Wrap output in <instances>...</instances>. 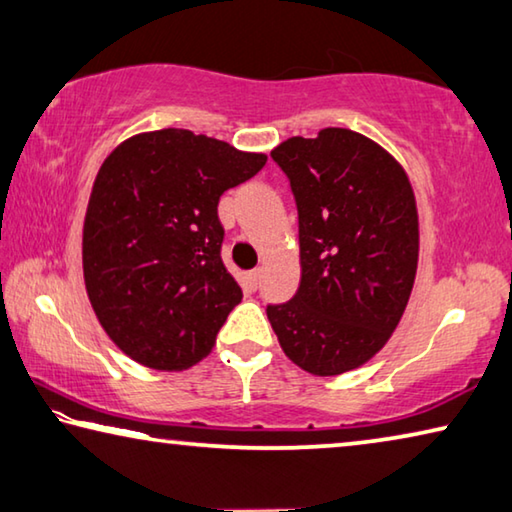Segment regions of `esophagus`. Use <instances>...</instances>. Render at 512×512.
I'll return each mask as SVG.
<instances>
[{"label": "esophagus", "instance_id": "esophagus-1", "mask_svg": "<svg viewBox=\"0 0 512 512\" xmlns=\"http://www.w3.org/2000/svg\"><path fill=\"white\" fill-rule=\"evenodd\" d=\"M259 280H262V268H253V271H248L250 287L257 289V287H259Z\"/></svg>", "mask_w": 512, "mask_h": 512}]
</instances>
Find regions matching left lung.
<instances>
[{"instance_id":"obj_1","label":"left lung","mask_w":512,"mask_h":512,"mask_svg":"<svg viewBox=\"0 0 512 512\" xmlns=\"http://www.w3.org/2000/svg\"><path fill=\"white\" fill-rule=\"evenodd\" d=\"M298 207L300 287L268 305L287 357L311 375L359 368L384 348L418 268V210L391 153L348 128L271 151Z\"/></svg>"}]
</instances>
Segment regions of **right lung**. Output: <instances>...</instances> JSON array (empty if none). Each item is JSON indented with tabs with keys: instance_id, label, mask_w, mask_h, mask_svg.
I'll list each match as a JSON object with an SVG mask.
<instances>
[{
	"instance_id": "obj_1",
	"label": "right lung",
	"mask_w": 512,
	"mask_h": 512,
	"mask_svg": "<svg viewBox=\"0 0 512 512\" xmlns=\"http://www.w3.org/2000/svg\"><path fill=\"white\" fill-rule=\"evenodd\" d=\"M266 164L185 128L135 135L94 180L83 225V277L101 327L153 370H183L210 354L241 302L221 259L223 192Z\"/></svg>"
}]
</instances>
